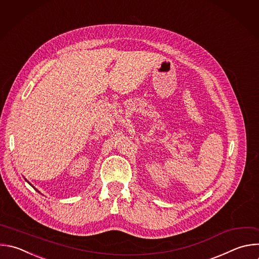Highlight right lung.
Wrapping results in <instances>:
<instances>
[{
  "label": "right lung",
  "mask_w": 259,
  "mask_h": 259,
  "mask_svg": "<svg viewBox=\"0 0 259 259\" xmlns=\"http://www.w3.org/2000/svg\"><path fill=\"white\" fill-rule=\"evenodd\" d=\"M24 179H25V178H24ZM25 180H26V179H25ZM26 182H27V183H28V184H29V185H31V184H30V183H29V182H28V181H27V180H26ZM31 186H32V185H31ZM32 187H33V186H32ZM33 188H34V187H33ZM34 189H35V188H34ZM35 190H36V191H37V192H39V191H38V190H37V189H35ZM39 193H40V192H39Z\"/></svg>",
  "instance_id": "1"
}]
</instances>
